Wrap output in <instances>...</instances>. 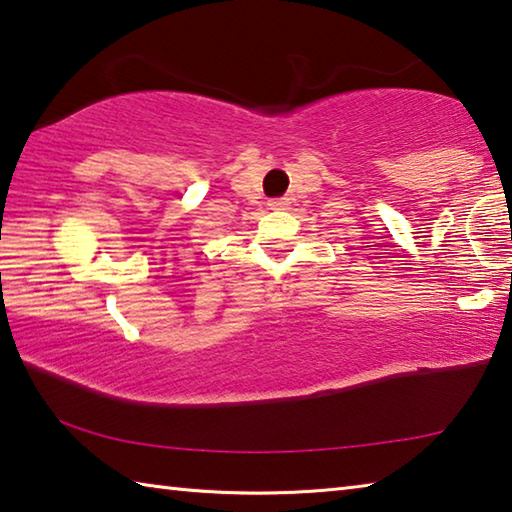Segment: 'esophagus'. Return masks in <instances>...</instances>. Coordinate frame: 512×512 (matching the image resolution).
<instances>
[{"label":"esophagus","instance_id":"esophagus-1","mask_svg":"<svg viewBox=\"0 0 512 512\" xmlns=\"http://www.w3.org/2000/svg\"><path fill=\"white\" fill-rule=\"evenodd\" d=\"M289 205V198H271V201H268V207H271V210H284V207Z\"/></svg>","mask_w":512,"mask_h":512}]
</instances>
